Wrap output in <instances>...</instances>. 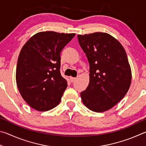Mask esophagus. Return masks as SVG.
<instances>
[{"label":"esophagus","mask_w":146,"mask_h":146,"mask_svg":"<svg viewBox=\"0 0 146 146\" xmlns=\"http://www.w3.org/2000/svg\"><path fill=\"white\" fill-rule=\"evenodd\" d=\"M77 80V78H73V77H70V80L71 82H74V81Z\"/></svg>","instance_id":"1"}]
</instances>
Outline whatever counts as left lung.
<instances>
[{
	"label": "left lung",
	"mask_w": 146,
	"mask_h": 146,
	"mask_svg": "<svg viewBox=\"0 0 146 146\" xmlns=\"http://www.w3.org/2000/svg\"><path fill=\"white\" fill-rule=\"evenodd\" d=\"M90 64V82L81 93L90 110L104 112L116 105L128 91L131 70L123 46L111 35L97 32L78 35Z\"/></svg>",
	"instance_id": "1"
}]
</instances>
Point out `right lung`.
<instances>
[{
	"instance_id": "add662e5",
	"label": "right lung",
	"mask_w": 146,
	"mask_h": 146,
	"mask_svg": "<svg viewBox=\"0 0 146 146\" xmlns=\"http://www.w3.org/2000/svg\"><path fill=\"white\" fill-rule=\"evenodd\" d=\"M75 33H38L23 46L16 81L22 98L33 109L49 110L60 103L67 82L60 74V53Z\"/></svg>"
}]
</instances>
